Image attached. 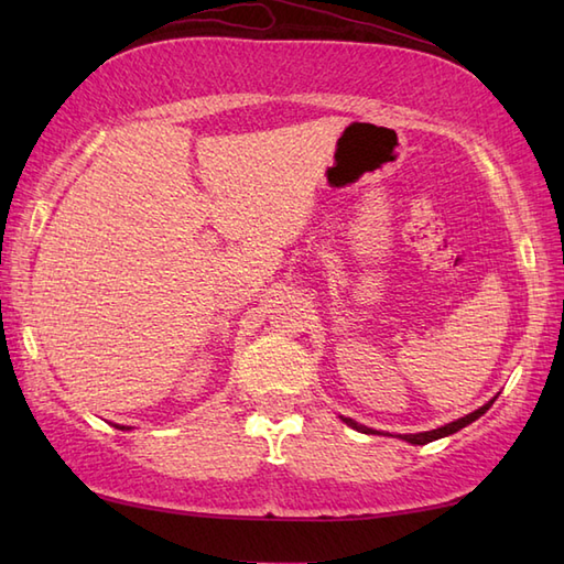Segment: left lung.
Returning <instances> with one entry per match:
<instances>
[{
	"label": "left lung",
	"mask_w": 564,
	"mask_h": 564,
	"mask_svg": "<svg viewBox=\"0 0 564 564\" xmlns=\"http://www.w3.org/2000/svg\"><path fill=\"white\" fill-rule=\"evenodd\" d=\"M495 400H497V394H495V398L489 400V402H485V404L480 406V410H475V412H470V414L455 419V422H451V424H443V426L431 429V431H419V434H400V438L406 441V443H412V446H424V443H431V441L443 438V436H451V434H455V431H460L463 426L473 424L475 419H480V416L489 410V406L495 404ZM341 422H344L346 426L361 431V434H376V429H368V426H364V424H358V422H354L351 416H341Z\"/></svg>",
	"instance_id": "left-lung-1"
}]
</instances>
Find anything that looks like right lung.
I'll return each mask as SVG.
<instances>
[{
    "label": "right lung",
    "mask_w": 564,
    "mask_h": 564,
    "mask_svg": "<svg viewBox=\"0 0 564 564\" xmlns=\"http://www.w3.org/2000/svg\"><path fill=\"white\" fill-rule=\"evenodd\" d=\"M116 429H121V431H130V426H121V424H116Z\"/></svg>",
    "instance_id": "right-lung-1"
}]
</instances>
